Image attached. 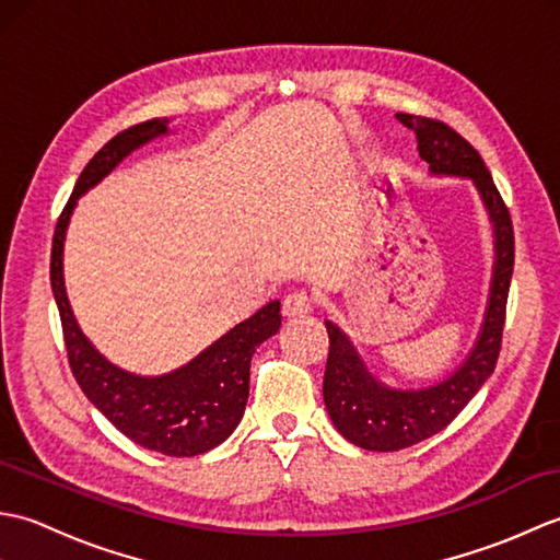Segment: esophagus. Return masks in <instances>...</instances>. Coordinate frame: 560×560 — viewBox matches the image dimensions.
Wrapping results in <instances>:
<instances>
[{
  "instance_id": "obj_1",
  "label": "esophagus",
  "mask_w": 560,
  "mask_h": 560,
  "mask_svg": "<svg viewBox=\"0 0 560 560\" xmlns=\"http://www.w3.org/2000/svg\"><path fill=\"white\" fill-rule=\"evenodd\" d=\"M311 311H313V301L307 293H289L281 305V313L287 317H303Z\"/></svg>"
}]
</instances>
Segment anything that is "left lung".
Listing matches in <instances>:
<instances>
[{"mask_svg": "<svg viewBox=\"0 0 560 560\" xmlns=\"http://www.w3.org/2000/svg\"><path fill=\"white\" fill-rule=\"evenodd\" d=\"M397 120L416 135L419 156L428 163L431 175L464 177L477 187L493 231V273L483 323L469 355L447 377L428 387L401 389L377 380L368 371L347 331L325 319L329 335L323 383L327 413L349 443L375 452L411 447L440 433L491 377L501 353L505 303L515 265L513 221L477 149L455 129L431 117L399 113Z\"/></svg>", "mask_w": 560, "mask_h": 560, "instance_id": "1", "label": "left lung"}]
</instances>
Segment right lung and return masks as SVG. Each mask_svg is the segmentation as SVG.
I'll list each match as a JSON object with an SVG mask.
<instances>
[{
  "label": "right lung",
  "mask_w": 560,
  "mask_h": 560,
  "mask_svg": "<svg viewBox=\"0 0 560 560\" xmlns=\"http://www.w3.org/2000/svg\"><path fill=\"white\" fill-rule=\"evenodd\" d=\"M168 117L149 120L113 137L79 175L52 237L50 281L71 373L89 401L137 445L168 457H195L221 445L245 413L249 361L261 341L281 327L279 301L225 331L192 361L165 375H137L110 363L83 335L65 289V241L79 197L108 177L129 153L168 135Z\"/></svg>",
  "instance_id": "right-lung-1"
}]
</instances>
